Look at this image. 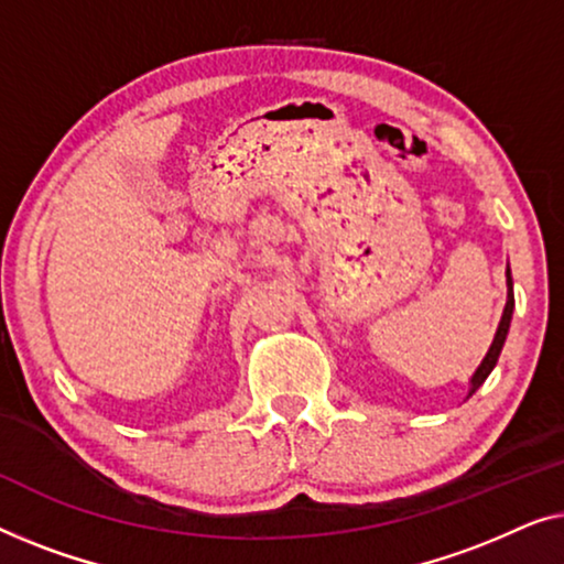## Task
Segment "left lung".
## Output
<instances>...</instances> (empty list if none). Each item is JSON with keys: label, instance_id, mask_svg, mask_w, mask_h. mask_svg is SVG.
Returning a JSON list of instances; mask_svg holds the SVG:
<instances>
[{"label": "left lung", "instance_id": "obj_1", "mask_svg": "<svg viewBox=\"0 0 564 564\" xmlns=\"http://www.w3.org/2000/svg\"><path fill=\"white\" fill-rule=\"evenodd\" d=\"M511 314H513V283H511V271H509V301H506V308H503V316H501V324H498V332H496V339L494 345H490V350L486 355V360L480 362V368L475 370L473 376V388H470V395L478 391V388L486 383V378L490 376V370L496 368L498 362V355L503 350V343H506V335H509V327H511Z\"/></svg>", "mask_w": 564, "mask_h": 564}]
</instances>
